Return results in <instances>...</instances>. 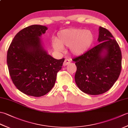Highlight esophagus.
<instances>
[{"instance_id": "obj_1", "label": "esophagus", "mask_w": 128, "mask_h": 128, "mask_svg": "<svg viewBox=\"0 0 128 128\" xmlns=\"http://www.w3.org/2000/svg\"><path fill=\"white\" fill-rule=\"evenodd\" d=\"M70 60L66 59L65 60L64 62H63V66H66V65L69 64L70 63Z\"/></svg>"}]
</instances>
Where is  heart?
Returning a JSON list of instances; mask_svg holds the SVG:
<instances>
[{
  "instance_id": "1",
  "label": "heart",
  "mask_w": 128,
  "mask_h": 128,
  "mask_svg": "<svg viewBox=\"0 0 128 128\" xmlns=\"http://www.w3.org/2000/svg\"><path fill=\"white\" fill-rule=\"evenodd\" d=\"M94 40L93 34L82 28H69L60 31L53 43L54 50L62 51L64 47L71 48L72 52L79 56L85 53Z\"/></svg>"
}]
</instances>
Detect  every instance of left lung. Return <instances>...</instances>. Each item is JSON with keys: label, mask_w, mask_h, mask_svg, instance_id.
Segmentation results:
<instances>
[{"label": "left lung", "mask_w": 128, "mask_h": 128, "mask_svg": "<svg viewBox=\"0 0 128 128\" xmlns=\"http://www.w3.org/2000/svg\"><path fill=\"white\" fill-rule=\"evenodd\" d=\"M98 41V44L72 59L77 68L76 84L82 92L91 95L109 90L122 70L120 49L110 32L100 27ZM102 53L105 54L102 55Z\"/></svg>", "instance_id": "obj_1"}]
</instances>
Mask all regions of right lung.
<instances>
[{"mask_svg": "<svg viewBox=\"0 0 128 128\" xmlns=\"http://www.w3.org/2000/svg\"><path fill=\"white\" fill-rule=\"evenodd\" d=\"M47 30L38 25L24 28L16 34L8 50L7 64L12 82L28 96L48 93L65 60L53 58L43 49L40 37Z\"/></svg>", "mask_w": 128, "mask_h": 128, "instance_id": "1", "label": "right lung"}]
</instances>
